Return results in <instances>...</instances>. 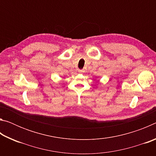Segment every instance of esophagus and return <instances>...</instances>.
Wrapping results in <instances>:
<instances>
[{"instance_id":"34e87169","label":"esophagus","mask_w":156,"mask_h":156,"mask_svg":"<svg viewBox=\"0 0 156 156\" xmlns=\"http://www.w3.org/2000/svg\"><path fill=\"white\" fill-rule=\"evenodd\" d=\"M78 72L80 73H83L84 72V70H80V69H79V70H78Z\"/></svg>"}]
</instances>
